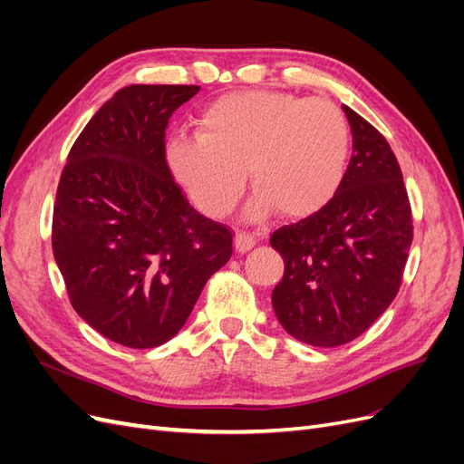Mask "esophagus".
Wrapping results in <instances>:
<instances>
[{
	"label": "esophagus",
	"mask_w": 464,
	"mask_h": 464,
	"mask_svg": "<svg viewBox=\"0 0 464 464\" xmlns=\"http://www.w3.org/2000/svg\"><path fill=\"white\" fill-rule=\"evenodd\" d=\"M256 244H257V237L254 234L237 232L234 237V246L237 251H240V254H246V251H249Z\"/></svg>",
	"instance_id": "1"
}]
</instances>
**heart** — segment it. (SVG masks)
<instances>
[{
	"instance_id": "1",
	"label": "heart",
	"mask_w": 464,
	"mask_h": 464,
	"mask_svg": "<svg viewBox=\"0 0 464 464\" xmlns=\"http://www.w3.org/2000/svg\"><path fill=\"white\" fill-rule=\"evenodd\" d=\"M348 154V121L331 101L237 91L201 111L195 135L168 143L166 164L208 217H224L236 207L246 168L257 189L251 215L275 208L283 218H305L341 189Z\"/></svg>"
}]
</instances>
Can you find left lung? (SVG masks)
I'll return each mask as SVG.
<instances>
[{
	"instance_id": "left-lung-1",
	"label": "left lung",
	"mask_w": 464,
	"mask_h": 464,
	"mask_svg": "<svg viewBox=\"0 0 464 464\" xmlns=\"http://www.w3.org/2000/svg\"><path fill=\"white\" fill-rule=\"evenodd\" d=\"M353 159L341 189L317 210L273 232L285 259L273 307L288 334L334 348L366 333L402 283L412 213L401 166L387 139L353 108Z\"/></svg>"
}]
</instances>
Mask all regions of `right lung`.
Listing matches in <instances>:
<instances>
[{
	"label": "right lung",
	"mask_w": 464,
	"mask_h": 464,
	"mask_svg": "<svg viewBox=\"0 0 464 464\" xmlns=\"http://www.w3.org/2000/svg\"><path fill=\"white\" fill-rule=\"evenodd\" d=\"M198 85H130L91 118L55 193L52 249L73 310L111 343L170 341L232 232L199 215L166 164L168 120Z\"/></svg>",
	"instance_id": "obj_1"
}]
</instances>
